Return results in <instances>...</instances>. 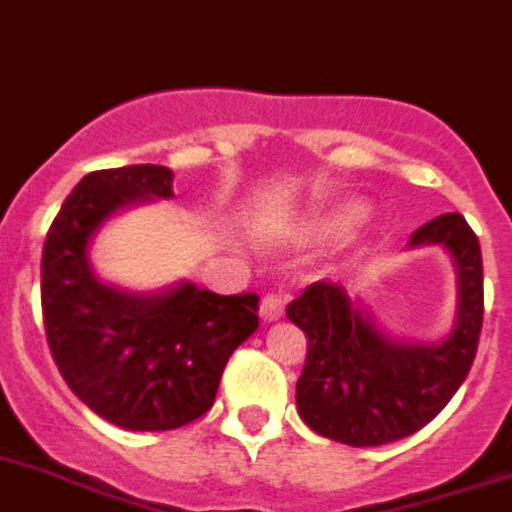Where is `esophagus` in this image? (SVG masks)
Returning <instances> with one entry per match:
<instances>
[{
	"label": "esophagus",
	"mask_w": 512,
	"mask_h": 512,
	"mask_svg": "<svg viewBox=\"0 0 512 512\" xmlns=\"http://www.w3.org/2000/svg\"><path fill=\"white\" fill-rule=\"evenodd\" d=\"M284 315V300L282 295H266L261 300V318L264 320H279Z\"/></svg>",
	"instance_id": "obj_1"
}]
</instances>
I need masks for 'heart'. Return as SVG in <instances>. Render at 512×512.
<instances>
[{"label": "heart", "mask_w": 512, "mask_h": 512, "mask_svg": "<svg viewBox=\"0 0 512 512\" xmlns=\"http://www.w3.org/2000/svg\"><path fill=\"white\" fill-rule=\"evenodd\" d=\"M366 207L359 202H341V205H333L330 210H325L323 215H318L312 220L310 233L315 238H341L348 230L356 228V225L364 220Z\"/></svg>", "instance_id": "obj_1"}]
</instances>
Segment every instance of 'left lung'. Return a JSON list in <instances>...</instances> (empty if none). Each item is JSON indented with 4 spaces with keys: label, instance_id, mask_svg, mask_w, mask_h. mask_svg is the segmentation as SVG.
<instances>
[{
    "label": "left lung",
    "instance_id": "obj_1",
    "mask_svg": "<svg viewBox=\"0 0 512 512\" xmlns=\"http://www.w3.org/2000/svg\"><path fill=\"white\" fill-rule=\"evenodd\" d=\"M441 243L459 279L456 325L441 343L392 341L346 289L315 282L289 302L287 318L307 336L297 410L312 431L348 446H382L431 423L467 379L485 318L482 251L459 212L425 223L410 248Z\"/></svg>",
    "mask_w": 512,
    "mask_h": 512
}]
</instances>
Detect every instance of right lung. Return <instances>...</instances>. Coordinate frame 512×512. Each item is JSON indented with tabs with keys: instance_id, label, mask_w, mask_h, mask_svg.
<instances>
[{
	"instance_id": "1",
	"label": "right lung",
	"mask_w": 512,
	"mask_h": 512,
	"mask_svg": "<svg viewBox=\"0 0 512 512\" xmlns=\"http://www.w3.org/2000/svg\"><path fill=\"white\" fill-rule=\"evenodd\" d=\"M166 166L92 171L45 235L40 302L58 372L84 405L128 431H171L212 408L230 354L259 328V297L182 282L128 295L89 266L99 225L122 207L171 197Z\"/></svg>"
}]
</instances>
